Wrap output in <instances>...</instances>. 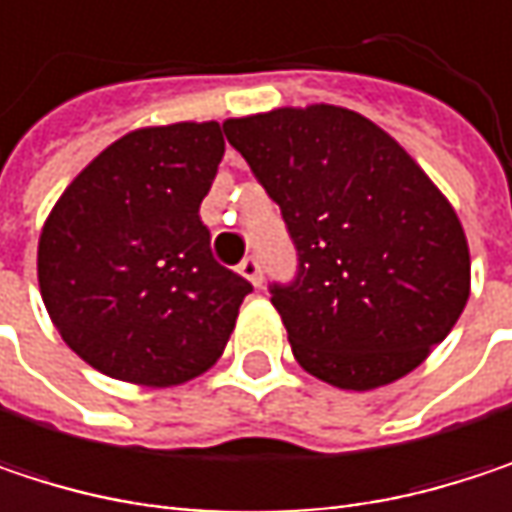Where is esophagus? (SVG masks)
Wrapping results in <instances>:
<instances>
[{"instance_id":"1","label":"esophagus","mask_w":512,"mask_h":512,"mask_svg":"<svg viewBox=\"0 0 512 512\" xmlns=\"http://www.w3.org/2000/svg\"><path fill=\"white\" fill-rule=\"evenodd\" d=\"M240 275H243L246 281H252L255 287H260V281H263V269H260L257 257H246V260L240 263Z\"/></svg>"}]
</instances>
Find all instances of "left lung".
<instances>
[{
  "label": "left lung",
  "instance_id": "obj_1",
  "mask_svg": "<svg viewBox=\"0 0 512 512\" xmlns=\"http://www.w3.org/2000/svg\"><path fill=\"white\" fill-rule=\"evenodd\" d=\"M222 130L299 252L296 281L272 287L299 367L344 391L412 373L471 293L468 240L445 192L397 139L344 106H281Z\"/></svg>",
  "mask_w": 512,
  "mask_h": 512
}]
</instances>
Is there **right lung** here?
<instances>
[{
    "mask_svg": "<svg viewBox=\"0 0 512 512\" xmlns=\"http://www.w3.org/2000/svg\"><path fill=\"white\" fill-rule=\"evenodd\" d=\"M222 156L216 121L139 127L55 201L38 284L61 341L94 370L174 388L225 353L252 284L216 263L198 216Z\"/></svg>",
    "mask_w": 512,
    "mask_h": 512,
    "instance_id": "right-lung-1",
    "label": "right lung"
}]
</instances>
